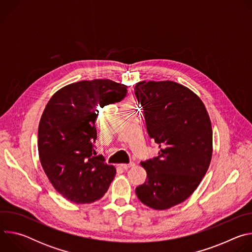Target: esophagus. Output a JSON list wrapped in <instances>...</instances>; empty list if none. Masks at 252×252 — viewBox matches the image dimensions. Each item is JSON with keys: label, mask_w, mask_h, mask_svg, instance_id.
Returning a JSON list of instances; mask_svg holds the SVG:
<instances>
[{"label": "esophagus", "mask_w": 252, "mask_h": 252, "mask_svg": "<svg viewBox=\"0 0 252 252\" xmlns=\"http://www.w3.org/2000/svg\"><path fill=\"white\" fill-rule=\"evenodd\" d=\"M134 164H135L134 162H130V163H121V164H119V165H120L121 167H123L124 169H127V168L133 166Z\"/></svg>", "instance_id": "1"}]
</instances>
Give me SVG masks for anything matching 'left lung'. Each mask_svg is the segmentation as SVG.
Wrapping results in <instances>:
<instances>
[{
    "mask_svg": "<svg viewBox=\"0 0 252 252\" xmlns=\"http://www.w3.org/2000/svg\"><path fill=\"white\" fill-rule=\"evenodd\" d=\"M134 94L158 157L141 161L146 183L135 189L147 206L164 210L197 189L212 157V128L205 105L189 88L171 81L139 82Z\"/></svg>",
    "mask_w": 252,
    "mask_h": 252,
    "instance_id": "obj_1",
    "label": "left lung"
}]
</instances>
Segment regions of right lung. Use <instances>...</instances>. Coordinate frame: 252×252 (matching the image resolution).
<instances>
[{
    "instance_id": "add662e5",
    "label": "right lung",
    "mask_w": 252,
    "mask_h": 252,
    "mask_svg": "<svg viewBox=\"0 0 252 252\" xmlns=\"http://www.w3.org/2000/svg\"><path fill=\"white\" fill-rule=\"evenodd\" d=\"M126 94V85L97 79L69 84L47 103L38 129L39 157L49 181L64 198L91 203L110 188L117 171L95 156V121L98 109Z\"/></svg>"
}]
</instances>
